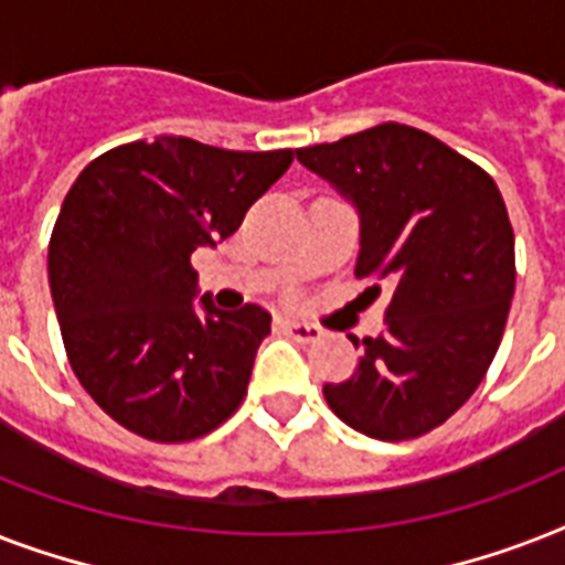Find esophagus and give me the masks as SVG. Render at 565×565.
I'll use <instances>...</instances> for the list:
<instances>
[{"label":"esophagus","instance_id":"1","mask_svg":"<svg viewBox=\"0 0 565 565\" xmlns=\"http://www.w3.org/2000/svg\"><path fill=\"white\" fill-rule=\"evenodd\" d=\"M281 328H284V334H290L292 340H299V343H313V340L322 337V328L313 326V322H305V319L284 317Z\"/></svg>","mask_w":565,"mask_h":565}]
</instances>
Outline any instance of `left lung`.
Wrapping results in <instances>:
<instances>
[{
  "mask_svg": "<svg viewBox=\"0 0 565 565\" xmlns=\"http://www.w3.org/2000/svg\"><path fill=\"white\" fill-rule=\"evenodd\" d=\"M296 158L358 211L354 275L393 292L354 375L322 386L328 407L366 437H422L463 407L499 352L516 287L504 199L481 167L398 122Z\"/></svg>",
  "mask_w": 565,
  "mask_h": 565,
  "instance_id": "8db88e82",
  "label": "left lung"
}]
</instances>
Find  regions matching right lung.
Listing matches in <instances>:
<instances>
[{
    "mask_svg": "<svg viewBox=\"0 0 565 565\" xmlns=\"http://www.w3.org/2000/svg\"><path fill=\"white\" fill-rule=\"evenodd\" d=\"M292 152H228L190 137L99 154L49 239V290L75 377L122 428L188 443L237 411L273 317L220 310L190 255L239 228Z\"/></svg>",
    "mask_w": 565,
    "mask_h": 565,
    "instance_id": "right-lung-1",
    "label": "right lung"
}]
</instances>
